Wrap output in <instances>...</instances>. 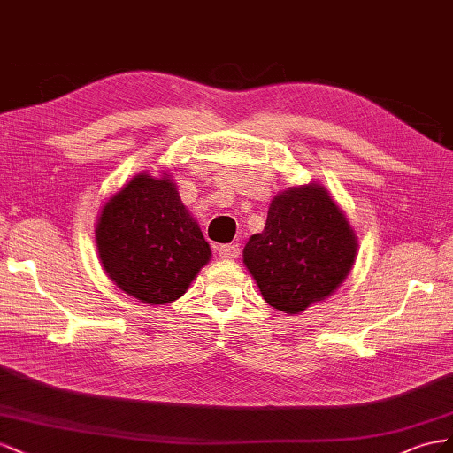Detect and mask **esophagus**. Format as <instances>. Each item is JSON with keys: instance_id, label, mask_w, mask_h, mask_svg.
I'll return each mask as SVG.
<instances>
[{"instance_id": "obj_1", "label": "esophagus", "mask_w": 453, "mask_h": 453, "mask_svg": "<svg viewBox=\"0 0 453 453\" xmlns=\"http://www.w3.org/2000/svg\"><path fill=\"white\" fill-rule=\"evenodd\" d=\"M239 252H241L239 244H222V247L218 249L219 260H235V257L239 256Z\"/></svg>"}]
</instances>
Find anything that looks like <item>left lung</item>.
Here are the masks:
<instances>
[{
  "label": "left lung",
  "instance_id": "obj_1",
  "mask_svg": "<svg viewBox=\"0 0 453 453\" xmlns=\"http://www.w3.org/2000/svg\"><path fill=\"white\" fill-rule=\"evenodd\" d=\"M357 249L351 224L325 186L307 184L271 201L265 227L249 239L242 262L271 307L298 315L335 292Z\"/></svg>",
  "mask_w": 453,
  "mask_h": 453
}]
</instances>
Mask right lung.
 I'll return each instance as SVG.
<instances>
[{"instance_id":"1","label":"right lung","mask_w":453,"mask_h":453,"mask_svg":"<svg viewBox=\"0 0 453 453\" xmlns=\"http://www.w3.org/2000/svg\"><path fill=\"white\" fill-rule=\"evenodd\" d=\"M95 235L108 277L150 305L184 296L212 254L169 174H136L102 206Z\"/></svg>"}]
</instances>
